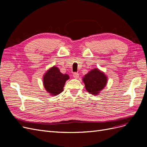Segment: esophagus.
I'll list each match as a JSON object with an SVG mask.
<instances>
[{
  "instance_id": "esophagus-1",
  "label": "esophagus",
  "mask_w": 147,
  "mask_h": 147,
  "mask_svg": "<svg viewBox=\"0 0 147 147\" xmlns=\"http://www.w3.org/2000/svg\"><path fill=\"white\" fill-rule=\"evenodd\" d=\"M73 77H74V78H76V79L78 78V77H79V74L76 73V72L74 73V74H73Z\"/></svg>"
}]
</instances>
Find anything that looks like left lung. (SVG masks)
<instances>
[{
    "instance_id": "left-lung-1",
    "label": "left lung",
    "mask_w": 147,
    "mask_h": 147,
    "mask_svg": "<svg viewBox=\"0 0 147 147\" xmlns=\"http://www.w3.org/2000/svg\"><path fill=\"white\" fill-rule=\"evenodd\" d=\"M86 91L93 95H97L103 90L107 83V77L98 69L90 71L83 78Z\"/></svg>"
}]
</instances>
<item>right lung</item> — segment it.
<instances>
[{"label":"right lung","instance_id":"add662e5","mask_svg":"<svg viewBox=\"0 0 147 147\" xmlns=\"http://www.w3.org/2000/svg\"><path fill=\"white\" fill-rule=\"evenodd\" d=\"M69 79L67 74H62L59 68L53 66L44 75L43 85L46 91L51 96H56L63 91L65 83Z\"/></svg>","mask_w":147,"mask_h":147}]
</instances>
